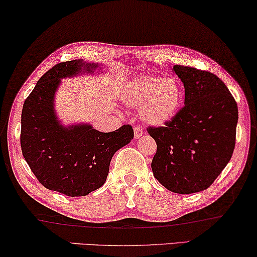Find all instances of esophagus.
I'll return each mask as SVG.
<instances>
[{"instance_id":"1","label":"esophagus","mask_w":257,"mask_h":257,"mask_svg":"<svg viewBox=\"0 0 257 257\" xmlns=\"http://www.w3.org/2000/svg\"><path fill=\"white\" fill-rule=\"evenodd\" d=\"M142 135H143V128L140 124L135 125L134 127V136H135V139H140Z\"/></svg>"}]
</instances>
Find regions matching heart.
I'll return each mask as SVG.
<instances>
[{"label": "heart", "mask_w": 257, "mask_h": 257, "mask_svg": "<svg viewBox=\"0 0 257 257\" xmlns=\"http://www.w3.org/2000/svg\"><path fill=\"white\" fill-rule=\"evenodd\" d=\"M123 97L129 105L141 106L140 116L144 122L163 125L178 112L183 89L173 77L140 76L125 85Z\"/></svg>", "instance_id": "obj_1"}]
</instances>
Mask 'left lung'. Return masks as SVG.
I'll use <instances>...</instances> for the list:
<instances>
[{
    "mask_svg": "<svg viewBox=\"0 0 257 257\" xmlns=\"http://www.w3.org/2000/svg\"><path fill=\"white\" fill-rule=\"evenodd\" d=\"M185 106L164 125H149L157 143L151 168L168 190L194 194L212 185L235 147L238 105L223 80L193 67H173Z\"/></svg>",
    "mask_w": 257,
    "mask_h": 257,
    "instance_id": "8db88e82",
    "label": "left lung"
}]
</instances>
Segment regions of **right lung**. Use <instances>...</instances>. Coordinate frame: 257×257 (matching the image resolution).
Returning a JSON list of instances; mask_svg holds the SVG:
<instances>
[{
    "mask_svg": "<svg viewBox=\"0 0 257 257\" xmlns=\"http://www.w3.org/2000/svg\"><path fill=\"white\" fill-rule=\"evenodd\" d=\"M93 68L82 60L57 63L39 79L22 109L21 147L26 163L45 188L70 197L100 188L113 155L134 137L130 124L101 133L87 124L64 128L56 121L53 100L60 78Z\"/></svg>",
    "mask_w": 257,
    "mask_h": 257,
    "instance_id": "obj_1",
    "label": "right lung"
}]
</instances>
